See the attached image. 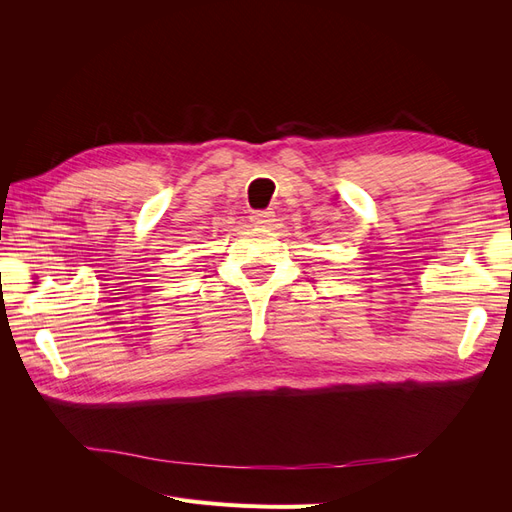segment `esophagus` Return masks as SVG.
Segmentation results:
<instances>
[{"mask_svg":"<svg viewBox=\"0 0 512 512\" xmlns=\"http://www.w3.org/2000/svg\"><path fill=\"white\" fill-rule=\"evenodd\" d=\"M252 222L258 226H271L275 222V213L273 211H254L252 213Z\"/></svg>","mask_w":512,"mask_h":512,"instance_id":"1","label":"esophagus"}]
</instances>
